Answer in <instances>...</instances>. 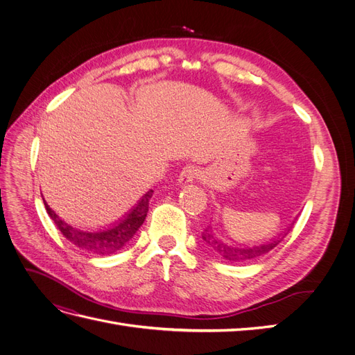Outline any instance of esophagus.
Listing matches in <instances>:
<instances>
[{
    "instance_id": "34e87169",
    "label": "esophagus",
    "mask_w": 355,
    "mask_h": 355,
    "mask_svg": "<svg viewBox=\"0 0 355 355\" xmlns=\"http://www.w3.org/2000/svg\"><path fill=\"white\" fill-rule=\"evenodd\" d=\"M200 176V170L196 166H187L184 167V170L180 171L179 175V185L180 187H187L189 184H192L197 178Z\"/></svg>"
}]
</instances>
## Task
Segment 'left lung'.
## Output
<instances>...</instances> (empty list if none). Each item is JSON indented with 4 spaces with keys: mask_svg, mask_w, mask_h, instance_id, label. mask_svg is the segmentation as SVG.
<instances>
[{
    "mask_svg": "<svg viewBox=\"0 0 355 355\" xmlns=\"http://www.w3.org/2000/svg\"><path fill=\"white\" fill-rule=\"evenodd\" d=\"M295 223V222H293ZM293 223L287 227L284 231L280 234L274 235V237L263 240V241H257L253 244H244V243H237L234 241V244L228 243L227 240L220 239L219 235L214 231V228L207 227L201 232V239L206 243L209 249L219 257H222L223 261H227L230 263H239V262H247V261H253L266 254L268 252H271L277 244H280L283 239L288 234V231L292 230Z\"/></svg>",
    "mask_w": 355,
    "mask_h": 355,
    "instance_id": "1",
    "label": "left lung"
}]
</instances>
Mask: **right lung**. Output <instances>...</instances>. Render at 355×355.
I'll list each match as a JSON object with an SVG mask.
<instances>
[{"mask_svg":"<svg viewBox=\"0 0 355 355\" xmlns=\"http://www.w3.org/2000/svg\"><path fill=\"white\" fill-rule=\"evenodd\" d=\"M154 191L149 189L121 219H118L115 223H111L108 228H102L98 231H84L77 227H72L71 223L60 219L55 210L50 209L44 198H42V201H44L49 216L56 223V227L65 235L67 240H69L72 244L80 247L83 250L105 256L121 250L135 237L137 230L145 222L149 209V200H151Z\"/></svg>","mask_w":355,"mask_h":355,"instance_id":"add662e5","label":"right lung"}]
</instances>
